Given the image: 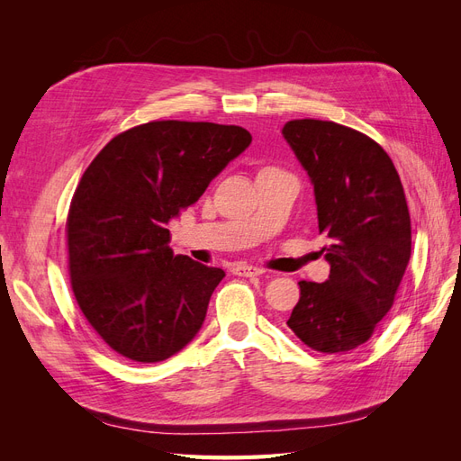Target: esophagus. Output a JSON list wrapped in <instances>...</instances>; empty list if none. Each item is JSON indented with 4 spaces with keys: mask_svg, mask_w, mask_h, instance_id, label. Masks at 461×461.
<instances>
[{
    "mask_svg": "<svg viewBox=\"0 0 461 461\" xmlns=\"http://www.w3.org/2000/svg\"><path fill=\"white\" fill-rule=\"evenodd\" d=\"M232 273L239 275V276H259L265 271L261 267H254V265H236Z\"/></svg>",
    "mask_w": 461,
    "mask_h": 461,
    "instance_id": "esophagus-1",
    "label": "esophagus"
}]
</instances>
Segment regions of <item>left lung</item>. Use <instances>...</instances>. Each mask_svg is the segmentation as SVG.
I'll list each match as a JSON object with an SVG mask.
<instances>
[{
	"instance_id": "left-lung-1",
	"label": "left lung",
	"mask_w": 461,
	"mask_h": 461,
	"mask_svg": "<svg viewBox=\"0 0 461 461\" xmlns=\"http://www.w3.org/2000/svg\"><path fill=\"white\" fill-rule=\"evenodd\" d=\"M283 136L308 173L317 205L325 283L300 281L286 325L312 350L350 352L393 308L411 256L410 212L388 153L332 121L296 119Z\"/></svg>"
}]
</instances>
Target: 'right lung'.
Masks as SVG:
<instances>
[{"label": "right lung", "instance_id": "obj_1", "mask_svg": "<svg viewBox=\"0 0 461 461\" xmlns=\"http://www.w3.org/2000/svg\"><path fill=\"white\" fill-rule=\"evenodd\" d=\"M249 144L234 124L153 121L115 136L82 175L68 271L78 308L117 354L156 364L200 332L225 271L175 256L167 225Z\"/></svg>", "mask_w": 461, "mask_h": 461}]
</instances>
